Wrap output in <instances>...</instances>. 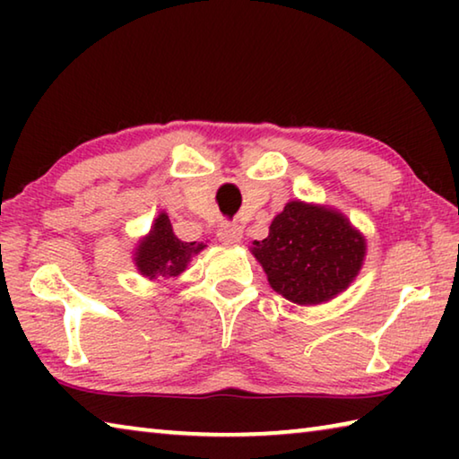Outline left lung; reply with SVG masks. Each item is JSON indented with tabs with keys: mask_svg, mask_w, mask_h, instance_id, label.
Returning a JSON list of instances; mask_svg holds the SVG:
<instances>
[{
	"mask_svg": "<svg viewBox=\"0 0 459 459\" xmlns=\"http://www.w3.org/2000/svg\"><path fill=\"white\" fill-rule=\"evenodd\" d=\"M204 245L186 243L172 230L168 214L161 212L153 222L150 237H145L137 247V267L147 277H176L180 275L190 261L192 253H198Z\"/></svg>",
	"mask_w": 459,
	"mask_h": 459,
	"instance_id": "1",
	"label": "left lung"
}]
</instances>
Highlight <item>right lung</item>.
Listing matches in <instances>:
<instances>
[{
  "instance_id": "add662e5",
  "label": "right lung",
  "mask_w": 459,
  "mask_h": 459,
  "mask_svg": "<svg viewBox=\"0 0 459 459\" xmlns=\"http://www.w3.org/2000/svg\"><path fill=\"white\" fill-rule=\"evenodd\" d=\"M253 245L271 287L301 306L346 290L364 257L362 238L340 214L298 200L287 202L269 237Z\"/></svg>"
}]
</instances>
